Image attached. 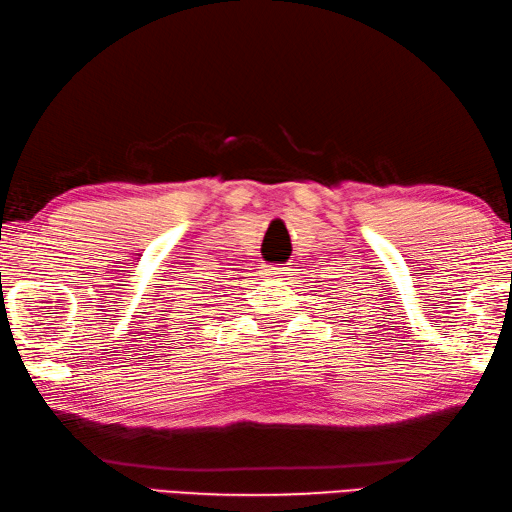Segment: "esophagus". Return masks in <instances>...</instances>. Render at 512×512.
<instances>
[{
    "mask_svg": "<svg viewBox=\"0 0 512 512\" xmlns=\"http://www.w3.org/2000/svg\"><path fill=\"white\" fill-rule=\"evenodd\" d=\"M267 272L272 274V276H283V274H287V267H283V265H269Z\"/></svg>",
    "mask_w": 512,
    "mask_h": 512,
    "instance_id": "34e87169",
    "label": "esophagus"
}]
</instances>
